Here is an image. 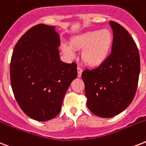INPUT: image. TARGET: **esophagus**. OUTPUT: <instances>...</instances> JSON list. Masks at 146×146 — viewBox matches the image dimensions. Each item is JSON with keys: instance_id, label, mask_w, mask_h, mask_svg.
I'll list each match as a JSON object with an SVG mask.
<instances>
[{"instance_id": "1", "label": "esophagus", "mask_w": 146, "mask_h": 146, "mask_svg": "<svg viewBox=\"0 0 146 146\" xmlns=\"http://www.w3.org/2000/svg\"><path fill=\"white\" fill-rule=\"evenodd\" d=\"M77 71H78V77H81V75H82V72H83V69L78 66L77 67Z\"/></svg>"}]
</instances>
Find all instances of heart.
<instances>
[{
	"label": "heart",
	"mask_w": 146,
	"mask_h": 146,
	"mask_svg": "<svg viewBox=\"0 0 146 146\" xmlns=\"http://www.w3.org/2000/svg\"><path fill=\"white\" fill-rule=\"evenodd\" d=\"M113 44V34L109 30L88 31L76 36L71 41L72 47L83 49L81 57L90 66H99L107 59ZM63 52L73 56L74 51L70 46L63 45Z\"/></svg>",
	"instance_id": "b5f03b06"
}]
</instances>
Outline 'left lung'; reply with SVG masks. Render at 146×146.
<instances>
[{
	"label": "left lung",
	"mask_w": 146,
	"mask_h": 146,
	"mask_svg": "<svg viewBox=\"0 0 146 146\" xmlns=\"http://www.w3.org/2000/svg\"><path fill=\"white\" fill-rule=\"evenodd\" d=\"M110 24L113 31L110 55L98 67L82 73L86 106L102 118L115 116L130 105L140 73L139 53L132 36L115 21Z\"/></svg>",
	"instance_id": "8db88e82"
}]
</instances>
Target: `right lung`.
<instances>
[{
    "label": "right lung",
    "mask_w": 146,
    "mask_h": 146,
    "mask_svg": "<svg viewBox=\"0 0 146 146\" xmlns=\"http://www.w3.org/2000/svg\"><path fill=\"white\" fill-rule=\"evenodd\" d=\"M59 34L54 26L37 24L14 46L10 75L12 90L24 113L44 122L60 112L63 98L77 77V65L60 60Z\"/></svg>",
    "instance_id": "right-lung-1"
}]
</instances>
